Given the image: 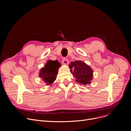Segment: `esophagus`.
Segmentation results:
<instances>
[{"label": "esophagus", "mask_w": 131, "mask_h": 131, "mask_svg": "<svg viewBox=\"0 0 131 131\" xmlns=\"http://www.w3.org/2000/svg\"><path fill=\"white\" fill-rule=\"evenodd\" d=\"M62 63L65 65H67L68 64V61L66 58H63V59H62Z\"/></svg>", "instance_id": "obj_1"}]
</instances>
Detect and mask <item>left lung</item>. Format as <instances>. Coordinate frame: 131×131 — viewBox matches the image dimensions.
<instances>
[{
	"label": "left lung",
	"mask_w": 131,
	"mask_h": 131,
	"mask_svg": "<svg viewBox=\"0 0 131 131\" xmlns=\"http://www.w3.org/2000/svg\"><path fill=\"white\" fill-rule=\"evenodd\" d=\"M71 63V72L78 83L81 85L90 84L93 77V71L90 67L80 60L72 61Z\"/></svg>",
	"instance_id": "obj_1"
}]
</instances>
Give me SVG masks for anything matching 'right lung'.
I'll return each mask as SVG.
<instances>
[{"mask_svg":"<svg viewBox=\"0 0 131 131\" xmlns=\"http://www.w3.org/2000/svg\"><path fill=\"white\" fill-rule=\"evenodd\" d=\"M60 64L58 60H49L47 61L44 67L42 68L39 73V77L42 79V81L47 85L52 83L56 80L58 68Z\"/></svg>","mask_w":131,"mask_h":131,"instance_id":"1","label":"right lung"}]
</instances>
